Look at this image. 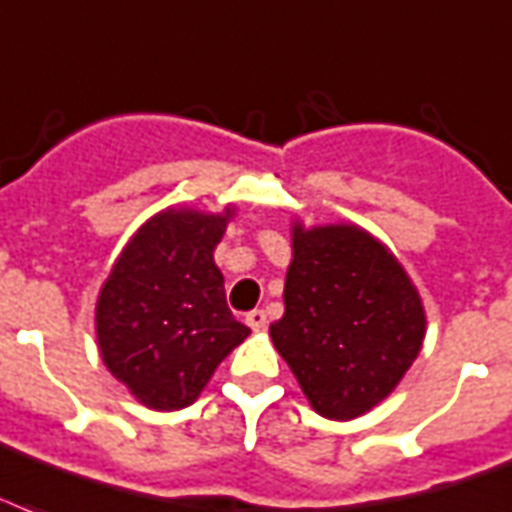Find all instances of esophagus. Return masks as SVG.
Segmentation results:
<instances>
[{"mask_svg": "<svg viewBox=\"0 0 512 512\" xmlns=\"http://www.w3.org/2000/svg\"><path fill=\"white\" fill-rule=\"evenodd\" d=\"M247 325L252 327V330H263V327L268 325V314H265L263 308H255V311H249Z\"/></svg>", "mask_w": 512, "mask_h": 512, "instance_id": "esophagus-1", "label": "esophagus"}]
</instances>
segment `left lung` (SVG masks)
I'll use <instances>...</instances> for the list:
<instances>
[{"instance_id":"left-lung-1","label":"left lung","mask_w":512,"mask_h":512,"mask_svg":"<svg viewBox=\"0 0 512 512\" xmlns=\"http://www.w3.org/2000/svg\"><path fill=\"white\" fill-rule=\"evenodd\" d=\"M271 338L314 411L346 421L381 403L411 368L424 308L403 265L370 233L298 225Z\"/></svg>"}]
</instances>
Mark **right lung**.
<instances>
[{"label":"right lung","mask_w":512,"mask_h":512,"mask_svg":"<svg viewBox=\"0 0 512 512\" xmlns=\"http://www.w3.org/2000/svg\"><path fill=\"white\" fill-rule=\"evenodd\" d=\"M228 214L161 212L136 233L101 287L96 335L109 373L155 411L201 395L249 335L225 300L214 247Z\"/></svg>","instance_id":"right-lung-1"}]
</instances>
